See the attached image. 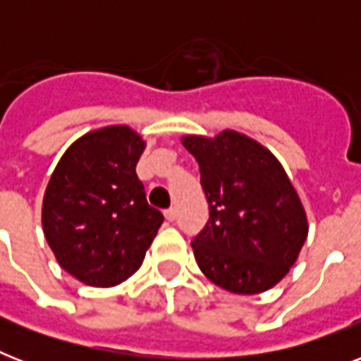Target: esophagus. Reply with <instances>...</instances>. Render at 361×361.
<instances>
[{
	"mask_svg": "<svg viewBox=\"0 0 361 361\" xmlns=\"http://www.w3.org/2000/svg\"><path fill=\"white\" fill-rule=\"evenodd\" d=\"M164 217L172 223V221H176V208H169L166 212H164Z\"/></svg>",
	"mask_w": 361,
	"mask_h": 361,
	"instance_id": "34e87169",
	"label": "esophagus"
}]
</instances>
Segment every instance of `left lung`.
Instances as JSON below:
<instances>
[{
  "label": "left lung",
  "instance_id": "left-lung-1",
  "mask_svg": "<svg viewBox=\"0 0 361 361\" xmlns=\"http://www.w3.org/2000/svg\"><path fill=\"white\" fill-rule=\"evenodd\" d=\"M200 166L209 219L191 245L200 271L234 294L275 286L307 238V215L285 169L269 149L226 129L214 138L187 135Z\"/></svg>",
  "mask_w": 361,
  "mask_h": 361
}]
</instances>
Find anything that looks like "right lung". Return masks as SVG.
Instances as JSON below:
<instances>
[{
	"label": "right lung",
	"instance_id": "right-lung-1",
	"mask_svg": "<svg viewBox=\"0 0 361 361\" xmlns=\"http://www.w3.org/2000/svg\"><path fill=\"white\" fill-rule=\"evenodd\" d=\"M146 142L127 125L92 130L59 159L42 198V231L59 266L90 286H116L142 266L163 214L136 163Z\"/></svg>",
	"mask_w": 361,
	"mask_h": 361
}]
</instances>
